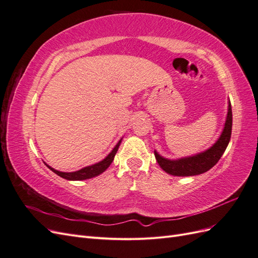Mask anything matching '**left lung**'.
Returning a JSON list of instances; mask_svg holds the SVG:
<instances>
[{
    "label": "left lung",
    "mask_w": 258,
    "mask_h": 258,
    "mask_svg": "<svg viewBox=\"0 0 258 258\" xmlns=\"http://www.w3.org/2000/svg\"><path fill=\"white\" fill-rule=\"evenodd\" d=\"M228 103V113L227 117H226L225 127L222 135L214 143V145L211 146L206 152H202L195 156H189V157L170 160L163 158L162 156L155 151L156 160H157L163 171L175 176H192L205 173L216 165L217 161L221 159L222 155L224 154L226 147H227L231 137L232 112L231 104L230 102Z\"/></svg>",
    "instance_id": "1"
}]
</instances>
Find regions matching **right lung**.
<instances>
[{
  "label": "right lung",
  "instance_id": "1",
  "mask_svg": "<svg viewBox=\"0 0 258 258\" xmlns=\"http://www.w3.org/2000/svg\"><path fill=\"white\" fill-rule=\"evenodd\" d=\"M120 142H121V140L116 144V146L113 148V151L110 154H108L103 160H101L98 163H95V165H92V166L85 167V168H83L79 171H75V172H61V171L54 170L53 168L49 167L48 165H46V166H47L52 171V172H54L57 175L63 177L66 179H69V181H82V179H87V178L95 177V176H97L101 173H103L104 171L108 167H110V165L114 160V157H115L117 151H118Z\"/></svg>",
  "mask_w": 258,
  "mask_h": 258
}]
</instances>
